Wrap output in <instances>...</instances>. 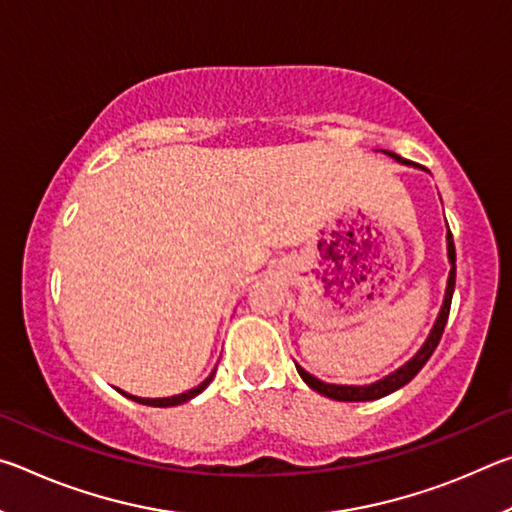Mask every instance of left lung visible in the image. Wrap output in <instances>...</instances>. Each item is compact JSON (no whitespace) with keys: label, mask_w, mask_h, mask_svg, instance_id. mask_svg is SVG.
Returning <instances> with one entry per match:
<instances>
[{"label":"left lung","mask_w":512,"mask_h":512,"mask_svg":"<svg viewBox=\"0 0 512 512\" xmlns=\"http://www.w3.org/2000/svg\"><path fill=\"white\" fill-rule=\"evenodd\" d=\"M386 153L391 155V158H395L397 162H404V164H406V160L400 158V155H395V153H391V151H386ZM447 255H449V262H452V271H449L447 293H445L443 309H440L438 320H436V325H433V329H431L427 343L422 345L420 352L415 354V357H413L409 363H404V366H402L400 370H395L393 375L379 379V381H375V384H370V386H336V384H325V381L311 377L307 370H302L300 366H296L298 372H300L302 381H305V384H307L309 388H314L316 393L325 395V397H332V400H336V402H368V400H379V397L391 395L393 391H397V388H402L404 384H409V381L422 370L424 363L429 361L433 350L438 348V341H440V336H443L445 325H447L449 307H452V296H454V284H456V248H454L452 232H447Z\"/></svg>","instance_id":"8db88e82"}]
</instances>
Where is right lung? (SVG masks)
Listing matches in <instances>:
<instances>
[{
    "label": "right lung",
    "mask_w": 512,
    "mask_h": 512,
    "mask_svg": "<svg viewBox=\"0 0 512 512\" xmlns=\"http://www.w3.org/2000/svg\"><path fill=\"white\" fill-rule=\"evenodd\" d=\"M216 372V370H214ZM214 372L210 377H207L201 386H196V388H192V391H187V393H183V395H173V397H160V400H144V397H133V395H128V393H124L121 391V395H126V397H131V400H135V402H140V404H146V406H176V404H183V402H187V400H192V397H196L198 393H203L205 388H207V384H210L212 381V377H214Z\"/></svg>",
    "instance_id": "add662e5"
}]
</instances>
